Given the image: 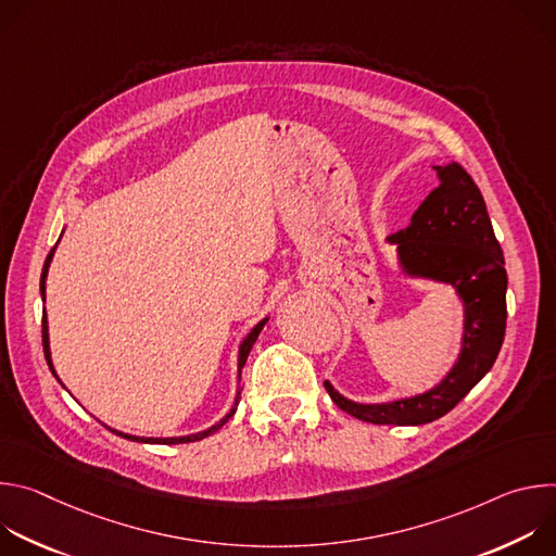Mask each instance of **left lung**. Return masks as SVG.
I'll return each mask as SVG.
<instances>
[{
  "mask_svg": "<svg viewBox=\"0 0 556 556\" xmlns=\"http://www.w3.org/2000/svg\"><path fill=\"white\" fill-rule=\"evenodd\" d=\"M433 169L440 185L412 215L409 226L389 235L387 242L399 249L403 273L455 288L464 303L462 350L433 389L412 399L363 405L348 401L326 380L334 405L363 422L414 427L442 418L491 371L504 343L508 275L486 202L457 163Z\"/></svg>",
  "mask_w": 556,
  "mask_h": 556,
  "instance_id": "obj_1",
  "label": "left lung"
}]
</instances>
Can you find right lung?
I'll return each instance as SVG.
<instances>
[{
    "label": "right lung",
    "instance_id": "obj_1",
    "mask_svg": "<svg viewBox=\"0 0 556 556\" xmlns=\"http://www.w3.org/2000/svg\"><path fill=\"white\" fill-rule=\"evenodd\" d=\"M52 255H54V249L50 251V255L46 257V264H43V270H41V281H39V290H41V299L46 301V277H48V268H50V262H52ZM266 321H268V316L266 319H262L251 332H249V337L242 341V345H240V361H237V371H240V378H242V367L247 365V358H249V354H251V350H253V345H255V341H257V337H260V332L264 330V326H266ZM41 337H43V354H46V361H48V367H50V371L56 376V371H54V367H52V358H50V339H48V316H46V309H43V324H41ZM56 380H59V376H56ZM237 405H240V391H237V395H235V405L230 407V412L217 422V425H213V427H208L206 431H200V433H193V435H182V438H140V435H129V433H123V431H116V429H112L116 435H121V438H127V440H131V442H144V444H185V442H198V440H202V438H206V435H213L215 431H219L230 418H232V414H235V409H237Z\"/></svg>",
    "mask_w": 556,
    "mask_h": 556
}]
</instances>
